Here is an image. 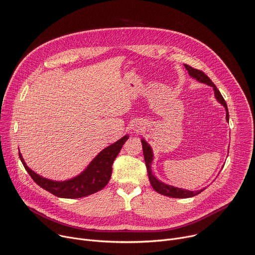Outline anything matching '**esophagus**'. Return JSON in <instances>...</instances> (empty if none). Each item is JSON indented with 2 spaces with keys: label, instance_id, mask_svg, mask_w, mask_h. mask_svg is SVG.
Listing matches in <instances>:
<instances>
[{
  "label": "esophagus",
  "instance_id": "1",
  "mask_svg": "<svg viewBox=\"0 0 255 255\" xmlns=\"http://www.w3.org/2000/svg\"><path fill=\"white\" fill-rule=\"evenodd\" d=\"M134 132H139L140 130H142V126L141 125H136L135 127H133Z\"/></svg>",
  "mask_w": 255,
  "mask_h": 255
}]
</instances>
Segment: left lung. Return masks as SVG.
Returning <instances> with one entry per match:
<instances>
[{
	"label": "left lung",
	"mask_w": 255,
	"mask_h": 255,
	"mask_svg": "<svg viewBox=\"0 0 255 255\" xmlns=\"http://www.w3.org/2000/svg\"><path fill=\"white\" fill-rule=\"evenodd\" d=\"M184 66H185V68H186V70L188 71V73L191 77H193L194 79H196L197 81H199L201 83H205V84L210 85L214 88L215 97L218 100V102L225 107V109H226V119H227V121H229V111H228L227 104H226L224 98L222 97L220 90L214 84V82L210 78H208V76H206L202 71L197 70V69H194V68H192V67H190L189 65H186V64H184ZM141 143H142V148H143V155H144V160H145V165H146V169H147L148 179H149V182L151 184L152 188L157 193L169 196V197H173V198H188V197L195 196V195L199 194L200 192H202L204 190V189H201V190H198V191L185 190V189H181V188H178V187H174V186H172V185L165 184L164 182L157 180L154 177V175L151 171V163H152V159H153L152 149H151L150 145L144 139H141Z\"/></svg>",
	"instance_id": "left-lung-1"
}]
</instances>
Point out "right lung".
<instances>
[{"label": "right lung", "instance_id": "obj_1", "mask_svg": "<svg viewBox=\"0 0 255 255\" xmlns=\"http://www.w3.org/2000/svg\"><path fill=\"white\" fill-rule=\"evenodd\" d=\"M128 137V135H125L118 141L103 149L81 174L67 181H53L43 178L27 167L20 151L19 157L38 186L58 197L80 198L102 190L109 183L112 175V165Z\"/></svg>", "mask_w": 255, "mask_h": 255}]
</instances>
